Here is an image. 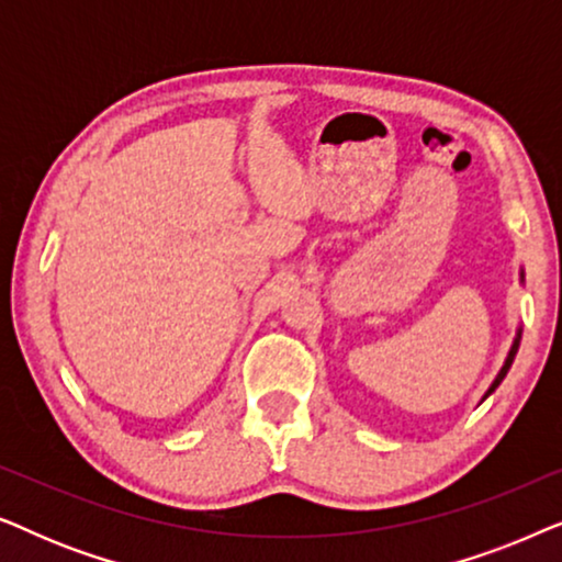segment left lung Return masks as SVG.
I'll use <instances>...</instances> for the list:
<instances>
[{
  "mask_svg": "<svg viewBox=\"0 0 562 562\" xmlns=\"http://www.w3.org/2000/svg\"><path fill=\"white\" fill-rule=\"evenodd\" d=\"M517 348H519V337H517V340H514V345H512V350H509V358H506V363H504V368H502V373H498V375H496V381H494V383H491L488 394H491V391H494V389L498 386V383H502V381H504V375H506V371H509V366H512V360H514V356H517ZM488 394H486V396H488Z\"/></svg>",
  "mask_w": 562,
  "mask_h": 562,
  "instance_id": "left-lung-1",
  "label": "left lung"
}]
</instances>
